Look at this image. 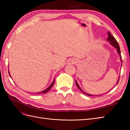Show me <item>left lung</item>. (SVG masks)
<instances>
[{
    "label": "left lung",
    "mask_w": 130,
    "mask_h": 130,
    "mask_svg": "<svg viewBox=\"0 0 130 130\" xmlns=\"http://www.w3.org/2000/svg\"><path fill=\"white\" fill-rule=\"evenodd\" d=\"M108 38H107V41H108V42L110 43V44H111L113 46H114L115 48H116V49H117V52H118V54L119 55V56H120V58L121 62V64H122V63H123V62H122V58H121V53H120V47H119V44H118V43L117 40H116V38H115V37H114L112 36V35H111V34L109 32H108ZM121 66H122V64H121ZM119 80H118V82H117V84H118ZM75 82H76V86H77L78 88L80 89V90L81 92H82L84 94H86V95H89V96H94V95H90V94H88V93H86L85 92H84V90H82V89L80 88V87L79 86V85H78V84H77V82L76 81H75Z\"/></svg>",
    "instance_id": "1"
}]
</instances>
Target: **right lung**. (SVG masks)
Here are the masks:
<instances>
[{"mask_svg":"<svg viewBox=\"0 0 130 130\" xmlns=\"http://www.w3.org/2000/svg\"><path fill=\"white\" fill-rule=\"evenodd\" d=\"M9 75H10V76H11V75H10V73H9ZM54 82H55V79L54 80V81H53V82L52 83V84L50 85V86H49V87H48V88H47L46 89H45V90H43V91H42V92H38V93H37L36 94H42V93H46V92H48L49 90L51 89V88H52V87H53V86L54 85Z\"/></svg>","mask_w":130,"mask_h":130,"instance_id":"1","label":"right lung"}]
</instances>
